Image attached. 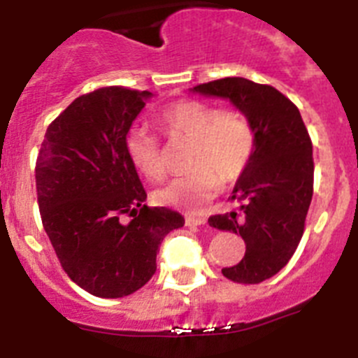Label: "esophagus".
Returning a JSON list of instances; mask_svg holds the SVG:
<instances>
[{"label":"esophagus","mask_w":358,"mask_h":358,"mask_svg":"<svg viewBox=\"0 0 358 358\" xmlns=\"http://www.w3.org/2000/svg\"><path fill=\"white\" fill-rule=\"evenodd\" d=\"M186 224L188 226H202V224H206V218L204 217H186Z\"/></svg>","instance_id":"34e87169"}]
</instances>
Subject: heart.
Segmentation results:
<instances>
[{
    "instance_id": "obj_1",
    "label": "heart",
    "mask_w": 358,
    "mask_h": 358,
    "mask_svg": "<svg viewBox=\"0 0 358 358\" xmlns=\"http://www.w3.org/2000/svg\"><path fill=\"white\" fill-rule=\"evenodd\" d=\"M159 125L170 140L192 143L189 173L177 177L156 192L161 206L194 211L211 201L222 185H233L245 173L256 147L251 122L242 110L220 109L202 100H179L159 113ZM127 152L136 170L150 181L166 173L163 147L147 127L127 134Z\"/></svg>"
}]
</instances>
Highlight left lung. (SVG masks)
I'll return each mask as SVG.
<instances>
[{"instance_id": "8db88e82", "label": "left lung", "mask_w": 358, "mask_h": 358, "mask_svg": "<svg viewBox=\"0 0 358 358\" xmlns=\"http://www.w3.org/2000/svg\"><path fill=\"white\" fill-rule=\"evenodd\" d=\"M194 91L227 98L255 129V154L229 197L236 210L213 215L208 222L245 242L243 258L222 268L224 276L260 283L280 273L301 242L314 194L312 140L299 109L273 85L227 77L195 85Z\"/></svg>"}]
</instances>
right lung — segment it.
<instances>
[{
	"instance_id": "obj_1",
	"label": "right lung",
	"mask_w": 358,
	"mask_h": 358,
	"mask_svg": "<svg viewBox=\"0 0 358 358\" xmlns=\"http://www.w3.org/2000/svg\"><path fill=\"white\" fill-rule=\"evenodd\" d=\"M148 96L109 85L75 98L48 125L37 156L44 231L64 273L98 297L141 289L156 273L163 238L185 224L177 211L143 204L147 192L129 157L127 132Z\"/></svg>"
}]
</instances>
